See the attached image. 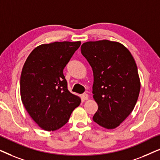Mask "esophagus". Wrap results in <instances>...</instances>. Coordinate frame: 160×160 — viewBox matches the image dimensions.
<instances>
[{"label":"esophagus","mask_w":160,"mask_h":160,"mask_svg":"<svg viewBox=\"0 0 160 160\" xmlns=\"http://www.w3.org/2000/svg\"><path fill=\"white\" fill-rule=\"evenodd\" d=\"M88 98H89V96H88V95H87V93L82 94V98H83V100H88Z\"/></svg>","instance_id":"obj_1"}]
</instances>
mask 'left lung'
Instances as JSON below:
<instances>
[{
	"label": "left lung",
	"instance_id": "obj_1",
	"mask_svg": "<svg viewBox=\"0 0 160 160\" xmlns=\"http://www.w3.org/2000/svg\"><path fill=\"white\" fill-rule=\"evenodd\" d=\"M92 68L93 98L98 109L93 121L114 129L130 114L138 98L141 82L130 51L116 41H88L81 47Z\"/></svg>",
	"mask_w": 160,
	"mask_h": 160
}]
</instances>
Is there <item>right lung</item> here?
I'll return each mask as SVG.
<instances>
[{
	"instance_id": "obj_1",
	"label": "right lung",
	"mask_w": 160,
	"mask_h": 160,
	"mask_svg": "<svg viewBox=\"0 0 160 160\" xmlns=\"http://www.w3.org/2000/svg\"><path fill=\"white\" fill-rule=\"evenodd\" d=\"M81 41L41 44L32 50L23 65L20 95L26 111L36 124L54 131L68 122L81 98L70 92L63 69Z\"/></svg>"
}]
</instances>
